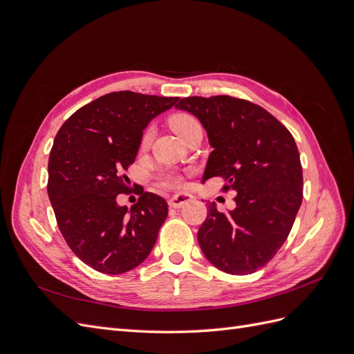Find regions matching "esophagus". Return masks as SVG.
<instances>
[{"instance_id":"34e87169","label":"esophagus","mask_w":354,"mask_h":354,"mask_svg":"<svg viewBox=\"0 0 354 354\" xmlns=\"http://www.w3.org/2000/svg\"><path fill=\"white\" fill-rule=\"evenodd\" d=\"M190 201H194V196L189 195V194H180V195H176V196H173V198H169V199H168V205H169L171 208L178 209V208H181V207H185L186 203H189Z\"/></svg>"}]
</instances>
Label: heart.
Masks as SVG:
<instances>
[{
	"label": "heart",
	"mask_w": 354,
	"mask_h": 354,
	"mask_svg": "<svg viewBox=\"0 0 354 354\" xmlns=\"http://www.w3.org/2000/svg\"><path fill=\"white\" fill-rule=\"evenodd\" d=\"M169 127L173 128V130L185 140V137L192 130H194V128L201 127V122L198 121L196 116L186 113V112H181V113H176L174 116H171ZM151 138H152V131L146 130L142 136L140 146L142 147L149 146V143H151ZM159 180H160V185L165 186V187H169V189H177V187L183 185V180H181V177L178 174H173V173L162 174L159 177Z\"/></svg>",
	"instance_id": "b5f03b06"
}]
</instances>
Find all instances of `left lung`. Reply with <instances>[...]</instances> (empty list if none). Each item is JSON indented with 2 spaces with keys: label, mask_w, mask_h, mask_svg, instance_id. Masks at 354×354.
Segmentation results:
<instances>
[{
  "label": "left lung",
  "mask_w": 354,
  "mask_h": 354,
  "mask_svg": "<svg viewBox=\"0 0 354 354\" xmlns=\"http://www.w3.org/2000/svg\"><path fill=\"white\" fill-rule=\"evenodd\" d=\"M207 130L211 152L203 181L221 177L236 208L209 203L198 242L207 260L229 274H251L269 263L286 241L303 201V168L292 134L252 102L211 95L177 104Z\"/></svg>",
  "instance_id": "obj_1"
}]
</instances>
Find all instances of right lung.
<instances>
[{"mask_svg": "<svg viewBox=\"0 0 354 354\" xmlns=\"http://www.w3.org/2000/svg\"><path fill=\"white\" fill-rule=\"evenodd\" d=\"M178 97L134 91L104 94L82 106L60 130L48 158V198L73 254L94 270L120 274L146 260L168 216L164 198L140 194L128 211L116 203L153 118Z\"/></svg>", "mask_w": 354, "mask_h": 354, "instance_id": "1", "label": "right lung"}]
</instances>
